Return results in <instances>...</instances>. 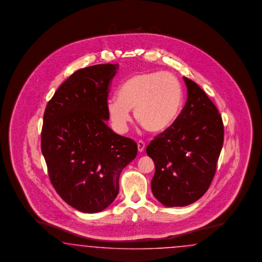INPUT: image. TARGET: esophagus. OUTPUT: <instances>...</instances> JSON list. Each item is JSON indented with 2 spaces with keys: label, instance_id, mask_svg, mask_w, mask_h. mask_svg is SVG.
<instances>
[{
  "label": "esophagus",
  "instance_id": "obj_1",
  "mask_svg": "<svg viewBox=\"0 0 262 262\" xmlns=\"http://www.w3.org/2000/svg\"><path fill=\"white\" fill-rule=\"evenodd\" d=\"M137 149H138V151H140V152H142L145 150V143L143 142V141H138L137 143Z\"/></svg>",
  "mask_w": 262,
  "mask_h": 262
}]
</instances>
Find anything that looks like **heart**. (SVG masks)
Returning a JSON list of instances; mask_svg holds the SVG:
<instances>
[{
	"mask_svg": "<svg viewBox=\"0 0 262 262\" xmlns=\"http://www.w3.org/2000/svg\"><path fill=\"white\" fill-rule=\"evenodd\" d=\"M183 89L171 73L152 72L135 75L120 88L118 98L106 102L111 125L124 133L129 122V111L136 122L151 134L166 130L174 123L182 106Z\"/></svg>",
	"mask_w": 262,
	"mask_h": 262,
	"instance_id": "1",
	"label": "heart"
}]
</instances>
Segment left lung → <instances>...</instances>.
Returning <instances> with one entry per match:
<instances>
[{
  "mask_svg": "<svg viewBox=\"0 0 262 262\" xmlns=\"http://www.w3.org/2000/svg\"><path fill=\"white\" fill-rule=\"evenodd\" d=\"M185 105L172 126L147 146L156 166L152 194L166 206L198 201L214 178L224 143L222 116L204 90L183 77Z\"/></svg>",
  "mask_w": 262,
  "mask_h": 262,
  "instance_id": "obj_1",
  "label": "left lung"
}]
</instances>
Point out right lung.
I'll return each instance as SVG.
<instances>
[{
  "label": "right lung",
  "instance_id": "1",
  "mask_svg": "<svg viewBox=\"0 0 262 262\" xmlns=\"http://www.w3.org/2000/svg\"><path fill=\"white\" fill-rule=\"evenodd\" d=\"M118 64L79 69L48 102L41 151L50 181L69 206L102 211L119 192L122 170L135 159L136 143L115 134L106 122L111 81Z\"/></svg>",
  "mask_w": 262,
  "mask_h": 262
}]
</instances>
